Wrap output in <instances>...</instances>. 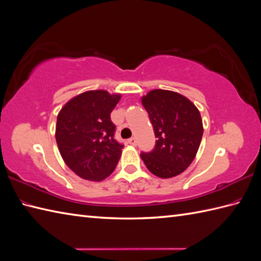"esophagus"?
<instances>
[{
	"mask_svg": "<svg viewBox=\"0 0 261 261\" xmlns=\"http://www.w3.org/2000/svg\"><path fill=\"white\" fill-rule=\"evenodd\" d=\"M128 142H129L131 145H136V144H137V140H136V138H130L129 140H128Z\"/></svg>",
	"mask_w": 261,
	"mask_h": 261,
	"instance_id": "1",
	"label": "esophagus"
}]
</instances>
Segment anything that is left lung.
Instances as JSON below:
<instances>
[{"label": "left lung", "mask_w": 261, "mask_h": 261, "mask_svg": "<svg viewBox=\"0 0 261 261\" xmlns=\"http://www.w3.org/2000/svg\"><path fill=\"white\" fill-rule=\"evenodd\" d=\"M156 138L154 149L141 159L151 173L172 178L191 165L203 135L202 120L193 103L173 91L152 90L142 96Z\"/></svg>", "instance_id": "8db88e82"}]
</instances>
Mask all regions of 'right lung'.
I'll use <instances>...</instances> for the list:
<instances>
[{"label": "right lung", "instance_id": "obj_1", "mask_svg": "<svg viewBox=\"0 0 261 261\" xmlns=\"http://www.w3.org/2000/svg\"><path fill=\"white\" fill-rule=\"evenodd\" d=\"M121 99L105 90L79 94L58 114L56 139L64 162L82 179L101 181L116 169L123 144L110 114Z\"/></svg>", "mask_w": 261, "mask_h": 261}]
</instances>
